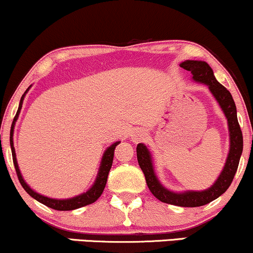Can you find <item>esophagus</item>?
Listing matches in <instances>:
<instances>
[{"instance_id":"obj_1","label":"esophagus","mask_w":253,"mask_h":253,"mask_svg":"<svg viewBox=\"0 0 253 253\" xmlns=\"http://www.w3.org/2000/svg\"><path fill=\"white\" fill-rule=\"evenodd\" d=\"M145 135H146V132L144 128H135L132 133V140L134 143H139V141L143 140Z\"/></svg>"}]
</instances>
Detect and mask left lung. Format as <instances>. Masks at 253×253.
<instances>
[{"instance_id": "obj_1", "label": "left lung", "mask_w": 253, "mask_h": 253, "mask_svg": "<svg viewBox=\"0 0 253 253\" xmlns=\"http://www.w3.org/2000/svg\"><path fill=\"white\" fill-rule=\"evenodd\" d=\"M181 68L190 71L193 74L194 81L207 84L211 92L216 98L223 113H225L226 118H227L231 147H229V153L225 168H223L222 172L220 173L219 178L210 189L203 191H185V193L177 194L165 189L157 179L155 171H153L151 155L144 144H138V146H136V157H138L139 167L145 175L147 187L153 194V196L157 197L159 201L169 203V205L179 206V207H200V206H205L213 200L217 199L231 185L237 172L240 156L243 152V133L240 129L239 123H238L237 108L233 97L222 84L217 82L211 66L206 62H201V60H185L181 64Z\"/></svg>"}]
</instances>
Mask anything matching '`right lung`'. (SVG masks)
Returning a JSON list of instances; mask_svg holds the SVG:
<instances>
[{"label":"right lung","instance_id":"1","mask_svg":"<svg viewBox=\"0 0 253 253\" xmlns=\"http://www.w3.org/2000/svg\"><path fill=\"white\" fill-rule=\"evenodd\" d=\"M28 90V89H27ZM27 90L25 91V94L27 92ZM25 94L22 95L21 100H20V104H19V109H17L15 118H14L13 124H11V128H10V147H11V155H13V163L14 167H15V171H16V175L17 178H19L20 183H21L22 188L27 191V194L36 199L37 201H39L42 205L47 206V207L52 208V210H56V211H72V210H77V208L84 207V206H88L90 203L95 202L98 197L101 196V194L103 193L104 187H106V183H107V178H108V173L110 171V168H112L113 164V158H114V151L115 147L120 144V141H117L109 146L108 149L106 150L104 155L102 157V162H101V167H100V171H98V175L96 181H95L94 185H92L90 189L86 191V193L82 194V195H78L76 197H72V199H68V200H54V199H50V197H46L40 195V194L36 193L34 190H32L26 182L22 178L21 173H20L19 167H17V162H16V156H15V150H14L13 146V132H14V125H15V121L17 117H19V113L20 109L22 107V101H24Z\"/></svg>","mask_w":253,"mask_h":253}]
</instances>
